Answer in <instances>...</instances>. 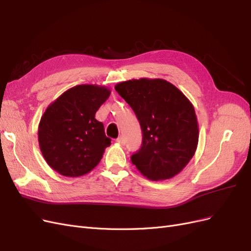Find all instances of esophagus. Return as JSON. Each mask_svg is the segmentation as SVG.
Instances as JSON below:
<instances>
[{"label": "esophagus", "instance_id": "esophagus-1", "mask_svg": "<svg viewBox=\"0 0 251 251\" xmlns=\"http://www.w3.org/2000/svg\"><path fill=\"white\" fill-rule=\"evenodd\" d=\"M116 142H117L118 144H121V146H124V144L126 143V141H125L124 137H119V138H117V139H116Z\"/></svg>", "mask_w": 251, "mask_h": 251}]
</instances>
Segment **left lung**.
Returning <instances> with one entry per match:
<instances>
[{
    "mask_svg": "<svg viewBox=\"0 0 251 251\" xmlns=\"http://www.w3.org/2000/svg\"><path fill=\"white\" fill-rule=\"evenodd\" d=\"M115 90L131 105L143 134L132 163L151 181L176 176L198 147L199 125L193 103L161 78L130 79L117 83Z\"/></svg>",
    "mask_w": 251,
    "mask_h": 251,
    "instance_id": "obj_1",
    "label": "left lung"
}]
</instances>
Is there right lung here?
<instances>
[{"label":"right lung","instance_id":"right-lung-1","mask_svg":"<svg viewBox=\"0 0 251 251\" xmlns=\"http://www.w3.org/2000/svg\"><path fill=\"white\" fill-rule=\"evenodd\" d=\"M111 90L98 85L68 89L45 110L39 124V144L51 169L65 177H80L101 160L111 139L95 119Z\"/></svg>","mask_w":251,"mask_h":251}]
</instances>
